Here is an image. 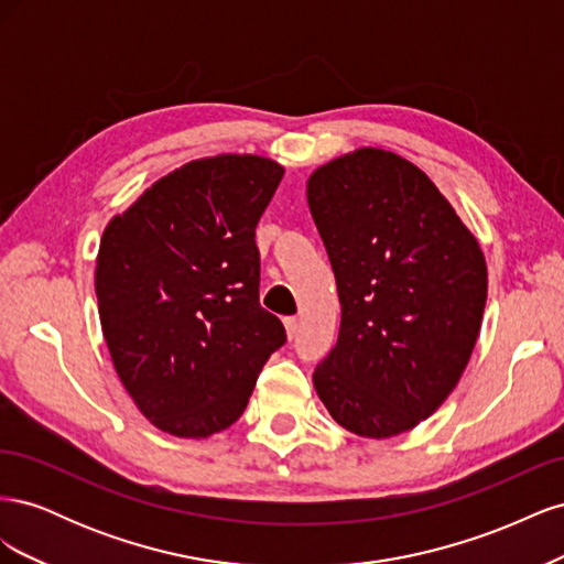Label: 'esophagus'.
Returning <instances> with one entry per match:
<instances>
[{
    "mask_svg": "<svg viewBox=\"0 0 564 564\" xmlns=\"http://www.w3.org/2000/svg\"><path fill=\"white\" fill-rule=\"evenodd\" d=\"M284 329H286L289 338H294L296 332H299V319L296 317H284Z\"/></svg>",
    "mask_w": 564,
    "mask_h": 564,
    "instance_id": "34e87169",
    "label": "esophagus"
}]
</instances>
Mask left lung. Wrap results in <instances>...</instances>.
<instances>
[{
	"mask_svg": "<svg viewBox=\"0 0 564 564\" xmlns=\"http://www.w3.org/2000/svg\"><path fill=\"white\" fill-rule=\"evenodd\" d=\"M308 207L327 247L340 329L313 383L346 431H412L464 373L487 301L475 235L416 164L360 148L311 174Z\"/></svg>",
	"mask_w": 564,
	"mask_h": 564,
	"instance_id": "obj_1",
	"label": "left lung"
}]
</instances>
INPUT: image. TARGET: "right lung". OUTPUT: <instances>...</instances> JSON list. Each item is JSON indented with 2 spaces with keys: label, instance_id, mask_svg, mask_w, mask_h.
Here are the masks:
<instances>
[{
  "label": "right lung",
  "instance_id": "right-lung-1",
  "mask_svg": "<svg viewBox=\"0 0 564 564\" xmlns=\"http://www.w3.org/2000/svg\"><path fill=\"white\" fill-rule=\"evenodd\" d=\"M284 169L259 155L193 160L117 214L96 259V296L119 381L176 437L242 416L284 340L261 308L256 226Z\"/></svg>",
  "mask_w": 564,
  "mask_h": 564
}]
</instances>
